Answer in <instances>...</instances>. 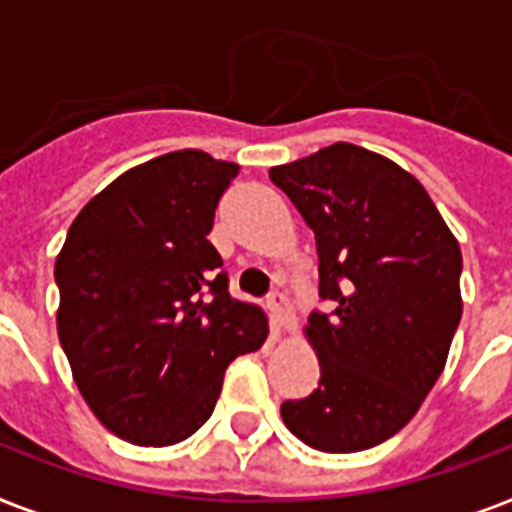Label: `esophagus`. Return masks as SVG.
I'll return each mask as SVG.
<instances>
[{
	"instance_id": "1",
	"label": "esophagus",
	"mask_w": 512,
	"mask_h": 512,
	"mask_svg": "<svg viewBox=\"0 0 512 512\" xmlns=\"http://www.w3.org/2000/svg\"><path fill=\"white\" fill-rule=\"evenodd\" d=\"M268 311H271L276 332H292V329H295V313H292L287 297L281 295V292H273V295L268 297Z\"/></svg>"
}]
</instances>
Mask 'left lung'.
Instances as JSON below:
<instances>
[{
  "mask_svg": "<svg viewBox=\"0 0 512 512\" xmlns=\"http://www.w3.org/2000/svg\"><path fill=\"white\" fill-rule=\"evenodd\" d=\"M268 175L316 233L319 292L335 303L305 327L319 388L284 401L281 420L319 452H361L396 436L444 372L462 316L460 244L417 177L353 143Z\"/></svg>",
  "mask_w": 512,
  "mask_h": 512,
  "instance_id": "1",
  "label": "left lung"
}]
</instances>
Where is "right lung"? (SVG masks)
I'll return each instance as SVG.
<instances>
[{"mask_svg": "<svg viewBox=\"0 0 512 512\" xmlns=\"http://www.w3.org/2000/svg\"><path fill=\"white\" fill-rule=\"evenodd\" d=\"M239 164L185 148L92 196L55 260L58 337L92 414L138 446H172L209 420L225 366L268 337L228 295L209 244Z\"/></svg>", "mask_w": 512, "mask_h": 512, "instance_id": "obj_1", "label": "right lung"}]
</instances>
